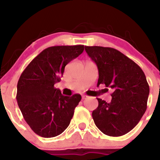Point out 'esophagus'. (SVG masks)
Masks as SVG:
<instances>
[{
	"instance_id": "1",
	"label": "esophagus",
	"mask_w": 160,
	"mask_h": 160,
	"mask_svg": "<svg viewBox=\"0 0 160 160\" xmlns=\"http://www.w3.org/2000/svg\"><path fill=\"white\" fill-rule=\"evenodd\" d=\"M88 98V96H87V95H83V96H82V99H83V100L87 99Z\"/></svg>"
}]
</instances>
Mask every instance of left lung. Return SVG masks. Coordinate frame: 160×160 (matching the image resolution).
I'll return each instance as SVG.
<instances>
[{
	"mask_svg": "<svg viewBox=\"0 0 160 160\" xmlns=\"http://www.w3.org/2000/svg\"><path fill=\"white\" fill-rule=\"evenodd\" d=\"M98 69V86L113 90L111 102L98 98L92 112L96 126L109 136H122L133 129L147 108L149 87L142 70L118 50L102 46H85Z\"/></svg>",
	"mask_w": 160,
	"mask_h": 160,
	"instance_id": "obj_1",
	"label": "left lung"
}]
</instances>
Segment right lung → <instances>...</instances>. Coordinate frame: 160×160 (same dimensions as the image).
Segmentation results:
<instances>
[{"label": "right lung", "instance_id": "add662e5", "mask_svg": "<svg viewBox=\"0 0 160 160\" xmlns=\"http://www.w3.org/2000/svg\"><path fill=\"white\" fill-rule=\"evenodd\" d=\"M83 49V45L49 47L22 72L17 86L18 104L25 122L39 136H57L70 125L81 96H64L54 84L60 81L66 66Z\"/></svg>", "mask_w": 160, "mask_h": 160}]
</instances>
